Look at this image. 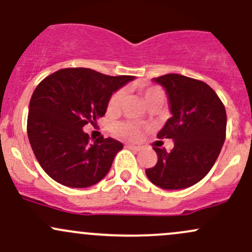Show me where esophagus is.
<instances>
[{
    "label": "esophagus",
    "instance_id": "34e87169",
    "mask_svg": "<svg viewBox=\"0 0 252 252\" xmlns=\"http://www.w3.org/2000/svg\"><path fill=\"white\" fill-rule=\"evenodd\" d=\"M126 148L133 150V151H140L141 148L140 146H135V145H132V144H126Z\"/></svg>",
    "mask_w": 252,
    "mask_h": 252
}]
</instances>
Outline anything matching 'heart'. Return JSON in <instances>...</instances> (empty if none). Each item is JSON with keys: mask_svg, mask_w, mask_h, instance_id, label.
Instances as JSON below:
<instances>
[{"mask_svg": "<svg viewBox=\"0 0 252 252\" xmlns=\"http://www.w3.org/2000/svg\"><path fill=\"white\" fill-rule=\"evenodd\" d=\"M144 100L148 103L151 98L156 97L158 95H164L163 90L156 87H151L144 90L143 93ZM124 100V90L119 89L114 92L109 97L108 103H107V111L109 113H117L120 109L121 103ZM112 132L119 138H124V139L128 140H138L141 135V128L133 123H128V121H119L114 123L112 125Z\"/></svg>", "mask_w": 252, "mask_h": 252, "instance_id": "b5f03b06", "label": "heart"}]
</instances>
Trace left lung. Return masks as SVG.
I'll return each mask as SVG.
<instances>
[{"label":"left lung","mask_w":252,"mask_h":252,"mask_svg":"<svg viewBox=\"0 0 252 252\" xmlns=\"http://www.w3.org/2000/svg\"><path fill=\"white\" fill-rule=\"evenodd\" d=\"M154 81L165 89L172 114L157 137L175 143L170 152L155 146L158 160L145 174L163 189L188 188L210 172L221 151L226 137L225 106L202 81L177 73Z\"/></svg>","instance_id":"left-lung-1"}]
</instances>
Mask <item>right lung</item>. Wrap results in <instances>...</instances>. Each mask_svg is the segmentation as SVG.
<instances>
[{
  "instance_id": "add662e5",
  "label": "right lung",
  "mask_w": 252,
  "mask_h": 252,
  "mask_svg": "<svg viewBox=\"0 0 252 252\" xmlns=\"http://www.w3.org/2000/svg\"><path fill=\"white\" fill-rule=\"evenodd\" d=\"M133 78L67 67L38 84L30 101L27 134L51 179L66 187L87 188L106 176L123 144L103 137L90 143L82 128L102 118L111 95Z\"/></svg>"
}]
</instances>
